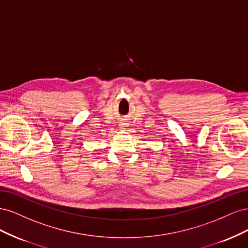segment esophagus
Masks as SVG:
<instances>
[{"label": "esophagus", "instance_id": "esophagus-1", "mask_svg": "<svg viewBox=\"0 0 248 248\" xmlns=\"http://www.w3.org/2000/svg\"><path fill=\"white\" fill-rule=\"evenodd\" d=\"M124 126H125V124H120V128L124 129Z\"/></svg>", "mask_w": 248, "mask_h": 248}]
</instances>
